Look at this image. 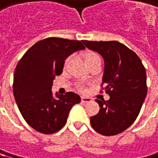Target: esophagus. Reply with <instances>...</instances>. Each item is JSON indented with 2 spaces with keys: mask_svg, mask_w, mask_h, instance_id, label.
Here are the masks:
<instances>
[{
  "mask_svg": "<svg viewBox=\"0 0 158 158\" xmlns=\"http://www.w3.org/2000/svg\"><path fill=\"white\" fill-rule=\"evenodd\" d=\"M92 102V99L91 98L85 97V96L82 97V102Z\"/></svg>",
  "mask_w": 158,
  "mask_h": 158,
  "instance_id": "obj_1",
  "label": "esophagus"
}]
</instances>
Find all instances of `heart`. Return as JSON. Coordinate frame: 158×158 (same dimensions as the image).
<instances>
[{
	"label": "heart",
	"mask_w": 158,
	"mask_h": 158,
	"mask_svg": "<svg viewBox=\"0 0 158 158\" xmlns=\"http://www.w3.org/2000/svg\"><path fill=\"white\" fill-rule=\"evenodd\" d=\"M83 57H84V60H85V62L86 64H90V63L94 61V60L100 59L99 55L96 54L95 52H93V51H87V52H85V54H84V56H83ZM68 61H69V58H67V59L65 60L64 64H66L68 63Z\"/></svg>",
	"instance_id": "1"
}]
</instances>
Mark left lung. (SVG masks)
Returning <instances> with one entry per match:
<instances>
[{"mask_svg":"<svg viewBox=\"0 0 158 158\" xmlns=\"http://www.w3.org/2000/svg\"><path fill=\"white\" fill-rule=\"evenodd\" d=\"M83 43L102 56V85L110 95L108 101L95 100L101 109L91 117V125L102 135H117L132 125L140 111L148 92L145 67L135 52L118 41Z\"/></svg>","mask_w":158,"mask_h":158,"instance_id":"obj_1","label":"left lung"}]
</instances>
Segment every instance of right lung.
Masks as SVG:
<instances>
[{
  "mask_svg": "<svg viewBox=\"0 0 158 158\" xmlns=\"http://www.w3.org/2000/svg\"><path fill=\"white\" fill-rule=\"evenodd\" d=\"M85 48L83 41L48 38L33 45L18 63L13 94L22 117L34 130L43 134L61 130L70 110L81 102L73 92L54 97L51 88L55 76L63 72L64 60Z\"/></svg>",
  "mask_w": 158,
  "mask_h": 158,
  "instance_id": "add662e5",
  "label": "right lung"
}]
</instances>
